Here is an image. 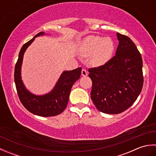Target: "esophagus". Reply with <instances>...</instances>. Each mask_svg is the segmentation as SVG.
<instances>
[{
    "mask_svg": "<svg viewBox=\"0 0 156 156\" xmlns=\"http://www.w3.org/2000/svg\"><path fill=\"white\" fill-rule=\"evenodd\" d=\"M81 74H82V76H87V74H88V72L86 69H82V72H81Z\"/></svg>",
    "mask_w": 156,
    "mask_h": 156,
    "instance_id": "esophagus-1",
    "label": "esophagus"
}]
</instances>
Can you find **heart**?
Wrapping results in <instances>:
<instances>
[{
  "label": "heart",
  "instance_id": "heart-1",
  "mask_svg": "<svg viewBox=\"0 0 156 156\" xmlns=\"http://www.w3.org/2000/svg\"><path fill=\"white\" fill-rule=\"evenodd\" d=\"M114 50L115 44L110 37L90 36L84 40L81 53L84 56L92 54L91 64L94 66H100L110 60Z\"/></svg>",
  "mask_w": 156,
  "mask_h": 156
}]
</instances>
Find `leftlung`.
<instances>
[{
    "label": "left lung",
    "instance_id": "8db88e82",
    "mask_svg": "<svg viewBox=\"0 0 156 156\" xmlns=\"http://www.w3.org/2000/svg\"><path fill=\"white\" fill-rule=\"evenodd\" d=\"M119 41L114 57L104 65L88 69L92 82L91 99L99 111L119 114L137 100L144 84L143 62L129 37L117 33Z\"/></svg>",
    "mask_w": 156,
    "mask_h": 156
}]
</instances>
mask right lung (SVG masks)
<instances>
[{"instance_id": "1", "label": "right lung", "mask_w": 156, "mask_h": 156, "mask_svg": "<svg viewBox=\"0 0 156 156\" xmlns=\"http://www.w3.org/2000/svg\"><path fill=\"white\" fill-rule=\"evenodd\" d=\"M44 34V32L39 33L23 45L15 65L14 78L19 98L25 108L33 114L47 117L59 115L64 111L68 102L71 88L74 82L80 78L82 68L80 67L73 70L64 71L54 88L48 94L37 96L28 91L23 83L21 76L23 55L28 46L34 41L35 37Z\"/></svg>"}]
</instances>
